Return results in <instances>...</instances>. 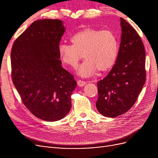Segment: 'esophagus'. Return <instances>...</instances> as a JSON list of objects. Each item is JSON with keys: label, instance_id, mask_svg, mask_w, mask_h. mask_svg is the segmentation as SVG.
<instances>
[{"label": "esophagus", "instance_id": "esophagus-1", "mask_svg": "<svg viewBox=\"0 0 158 158\" xmlns=\"http://www.w3.org/2000/svg\"><path fill=\"white\" fill-rule=\"evenodd\" d=\"M77 84H78V85H79L80 87H83V86H84V85H85V84H86V83H85V82H84V81L79 80H78Z\"/></svg>", "mask_w": 158, "mask_h": 158}]
</instances>
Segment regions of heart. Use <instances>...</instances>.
Segmentation results:
<instances>
[{
	"mask_svg": "<svg viewBox=\"0 0 158 158\" xmlns=\"http://www.w3.org/2000/svg\"><path fill=\"white\" fill-rule=\"evenodd\" d=\"M70 41L72 45L65 43L59 44V55L65 64L73 68L76 67L84 55L85 60L77 70L81 77H90L96 73L98 69L107 71L116 63L118 42L111 31L85 28L72 35Z\"/></svg>",
	"mask_w": 158,
	"mask_h": 158,
	"instance_id": "b5f03b06",
	"label": "heart"
}]
</instances>
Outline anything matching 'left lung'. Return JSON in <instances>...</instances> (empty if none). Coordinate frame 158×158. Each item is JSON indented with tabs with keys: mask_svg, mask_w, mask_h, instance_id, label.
I'll list each match as a JSON object with an SVG mask.
<instances>
[{
	"mask_svg": "<svg viewBox=\"0 0 158 158\" xmlns=\"http://www.w3.org/2000/svg\"><path fill=\"white\" fill-rule=\"evenodd\" d=\"M122 33L116 63L98 82V111L107 117L127 112L135 103L146 81L144 47L139 35L121 18Z\"/></svg>",
	"mask_w": 158,
	"mask_h": 158,
	"instance_id": "obj_1",
	"label": "left lung"
}]
</instances>
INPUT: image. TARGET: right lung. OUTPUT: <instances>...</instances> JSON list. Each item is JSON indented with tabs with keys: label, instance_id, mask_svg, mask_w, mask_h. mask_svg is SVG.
I'll return each instance as SVG.
<instances>
[{
	"label": "right lung",
	"instance_id": "right-lung-1",
	"mask_svg": "<svg viewBox=\"0 0 158 158\" xmlns=\"http://www.w3.org/2000/svg\"><path fill=\"white\" fill-rule=\"evenodd\" d=\"M65 30L60 20L35 21L11 51L14 86L33 115L46 121L60 120L68 114L77 84L61 66L58 47Z\"/></svg>",
	"mask_w": 158,
	"mask_h": 158
}]
</instances>
